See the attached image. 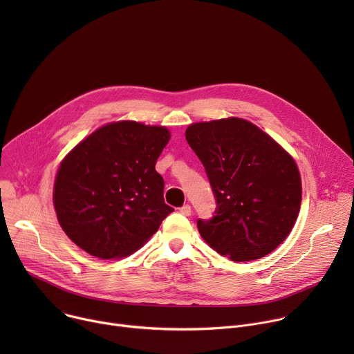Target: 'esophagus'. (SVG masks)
Returning a JSON list of instances; mask_svg holds the SVG:
<instances>
[{
    "mask_svg": "<svg viewBox=\"0 0 354 354\" xmlns=\"http://www.w3.org/2000/svg\"><path fill=\"white\" fill-rule=\"evenodd\" d=\"M179 213L187 217V216H190V213H192V209H190V206H189V205H185V206H182V207L179 209Z\"/></svg>",
    "mask_w": 354,
    "mask_h": 354,
    "instance_id": "1",
    "label": "esophagus"
}]
</instances>
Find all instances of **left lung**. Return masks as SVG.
Instances as JSON below:
<instances>
[{"mask_svg":"<svg viewBox=\"0 0 354 354\" xmlns=\"http://www.w3.org/2000/svg\"><path fill=\"white\" fill-rule=\"evenodd\" d=\"M186 141L203 164L216 216L197 220L203 239L232 262L261 259L290 234L301 206L297 164L248 120L193 123Z\"/></svg>","mask_w":354,"mask_h":354,"instance_id":"obj_1","label":"left lung"}]
</instances>
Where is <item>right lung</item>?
Returning a JSON list of instances; mask_svg holds the SVG:
<instances>
[{
    "instance_id": "obj_1",
    "label": "right lung",
    "mask_w": 354,
    "mask_h": 354,
    "mask_svg": "<svg viewBox=\"0 0 354 354\" xmlns=\"http://www.w3.org/2000/svg\"><path fill=\"white\" fill-rule=\"evenodd\" d=\"M161 126L116 122L97 129L63 160L53 201L68 238L100 259L127 257L174 212L156 164L169 141Z\"/></svg>"
}]
</instances>
